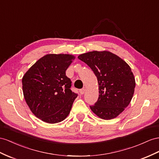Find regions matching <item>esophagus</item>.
I'll return each instance as SVG.
<instances>
[{"instance_id": "obj_1", "label": "esophagus", "mask_w": 159, "mask_h": 159, "mask_svg": "<svg viewBox=\"0 0 159 159\" xmlns=\"http://www.w3.org/2000/svg\"><path fill=\"white\" fill-rule=\"evenodd\" d=\"M80 91V93L81 95H83L84 93V92H85V89L84 88V89H80V90L79 91Z\"/></svg>"}]
</instances>
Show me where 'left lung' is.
Segmentation results:
<instances>
[{
  "label": "left lung",
  "instance_id": "8db88e82",
  "mask_svg": "<svg viewBox=\"0 0 159 159\" xmlns=\"http://www.w3.org/2000/svg\"><path fill=\"white\" fill-rule=\"evenodd\" d=\"M78 58L94 72L99 84V98L92 111L103 120L118 116L131 101L136 81L131 68L118 56L109 51H93Z\"/></svg>",
  "mask_w": 159,
  "mask_h": 159
}]
</instances>
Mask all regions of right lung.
I'll list each match as a JSON object with an SVG mask.
<instances>
[{
	"mask_svg": "<svg viewBox=\"0 0 159 159\" xmlns=\"http://www.w3.org/2000/svg\"><path fill=\"white\" fill-rule=\"evenodd\" d=\"M75 56L50 54L39 59L22 79L23 96L30 110L48 124L58 123L68 116L77 94L70 90L66 70Z\"/></svg>",
	"mask_w": 159,
	"mask_h": 159,
	"instance_id": "add662e5",
	"label": "right lung"
}]
</instances>
